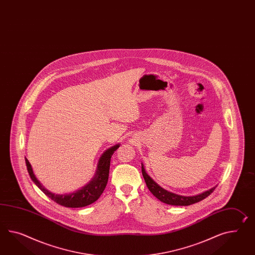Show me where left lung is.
I'll return each mask as SVG.
<instances>
[{
  "mask_svg": "<svg viewBox=\"0 0 255 255\" xmlns=\"http://www.w3.org/2000/svg\"><path fill=\"white\" fill-rule=\"evenodd\" d=\"M142 174H143V179L146 183V186L149 189L150 192L153 193V195L161 201L163 203L170 205H190L195 204L197 202H200L202 200L206 198L208 195H210L216 189V187H213L210 190H207L204 193H199L196 195L193 196H184V195H180L176 193L168 192L167 190L163 189L162 187L159 186L155 180H153L150 177L148 174L146 173L145 169L143 168V163H142Z\"/></svg>",
  "mask_w": 255,
  "mask_h": 255,
  "instance_id": "8db88e82",
  "label": "left lung"
}]
</instances>
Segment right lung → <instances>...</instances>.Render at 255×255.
<instances>
[{
	"mask_svg": "<svg viewBox=\"0 0 255 255\" xmlns=\"http://www.w3.org/2000/svg\"><path fill=\"white\" fill-rule=\"evenodd\" d=\"M119 146H120V143L115 144L106 150L99 159L96 173L94 175L92 180L85 186L82 187L81 189L75 191L74 193L55 194L48 191L36 178L35 174L33 172L31 165L26 158H25V165H26L28 174L31 180L34 181V183L52 201L65 207H71V208L84 207V206L93 204L94 202H96L98 199L100 198V195L104 192L108 179H109L111 158L114 151H116Z\"/></svg>",
	"mask_w": 255,
	"mask_h": 255,
	"instance_id": "obj_1",
	"label": "right lung"
}]
</instances>
